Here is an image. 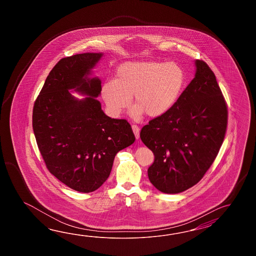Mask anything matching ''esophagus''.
<instances>
[{
	"label": "esophagus",
	"instance_id": "1",
	"mask_svg": "<svg viewBox=\"0 0 256 256\" xmlns=\"http://www.w3.org/2000/svg\"><path fill=\"white\" fill-rule=\"evenodd\" d=\"M132 129L134 132L136 139H139V137H140V128H139V126H136V124H132Z\"/></svg>",
	"mask_w": 256,
	"mask_h": 256
}]
</instances>
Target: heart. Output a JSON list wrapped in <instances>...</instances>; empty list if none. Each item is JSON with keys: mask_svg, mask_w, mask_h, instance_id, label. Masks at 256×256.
Masks as SVG:
<instances>
[{"mask_svg": "<svg viewBox=\"0 0 256 256\" xmlns=\"http://www.w3.org/2000/svg\"><path fill=\"white\" fill-rule=\"evenodd\" d=\"M185 72L174 62L132 61L118 66L115 78L104 82L102 96L110 114L119 115L129 108L130 97L136 106L132 115L156 118L164 114L180 98Z\"/></svg>", "mask_w": 256, "mask_h": 256, "instance_id": "b5f03b06", "label": "heart"}]
</instances>
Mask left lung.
Returning a JSON list of instances; mask_svg holds the SVG:
<instances>
[{
    "instance_id": "obj_1",
    "label": "left lung",
    "mask_w": 256,
    "mask_h": 256,
    "mask_svg": "<svg viewBox=\"0 0 256 256\" xmlns=\"http://www.w3.org/2000/svg\"><path fill=\"white\" fill-rule=\"evenodd\" d=\"M195 78L168 112L142 128V142L154 154L148 168L158 190L176 194L198 183L222 144L228 108L213 71L196 60Z\"/></svg>"
}]
</instances>
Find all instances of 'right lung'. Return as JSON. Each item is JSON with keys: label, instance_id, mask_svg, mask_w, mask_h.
I'll return each instance as SVG.
<instances>
[{"label": "right lung", "instance_id": "1", "mask_svg": "<svg viewBox=\"0 0 256 256\" xmlns=\"http://www.w3.org/2000/svg\"><path fill=\"white\" fill-rule=\"evenodd\" d=\"M100 53L60 60L34 102L33 129L49 172L74 190H98L109 178L116 154L136 141L130 124L112 119L96 100L98 78H88ZM75 88L90 97L82 101L68 92Z\"/></svg>", "mask_w": 256, "mask_h": 256}]
</instances>
